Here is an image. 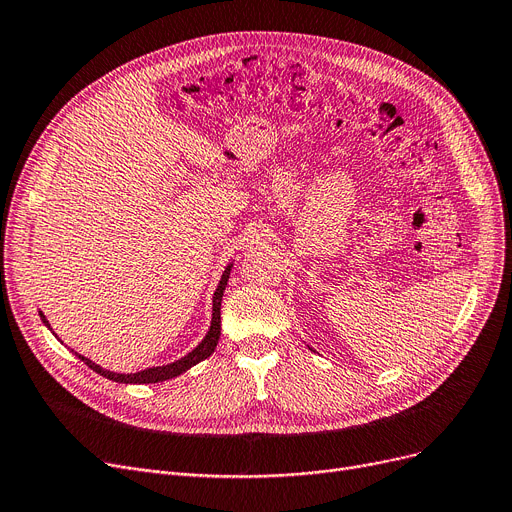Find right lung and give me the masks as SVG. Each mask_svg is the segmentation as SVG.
<instances>
[{"mask_svg":"<svg viewBox=\"0 0 512 512\" xmlns=\"http://www.w3.org/2000/svg\"><path fill=\"white\" fill-rule=\"evenodd\" d=\"M232 265H234V261H230V263L226 265V270H224V274H221L219 284H217L215 293H213V314H211V326H209V330H207V335L203 337V341L198 343L190 353H186L184 358L175 360V362H171V364L152 366V368H146V370H140V372H127V374H125V372L106 370V368L98 366L96 362H92L90 358H85V355H81V353H77V351H75V355H77V358H79L83 364L90 366L94 372H98L100 376H104V379L121 383V385L163 383V381H169V379H175V376L184 374L186 370H190V368L196 366L198 362L207 360L209 355L215 351V347H217V341H219V335H221V297H224L226 284H228V278H230V272H232ZM39 318H41L43 324H46V326L52 330L48 318L43 316L41 309H39ZM52 335H54V330H52ZM54 337L58 339V335H54ZM60 343H62V341H60Z\"/></svg>","mask_w":512,"mask_h":512,"instance_id":"add662e5","label":"right lung"}]
</instances>
